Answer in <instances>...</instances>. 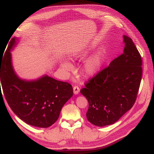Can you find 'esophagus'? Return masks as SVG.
<instances>
[{
  "instance_id": "34e87169",
  "label": "esophagus",
  "mask_w": 154,
  "mask_h": 154,
  "mask_svg": "<svg viewBox=\"0 0 154 154\" xmlns=\"http://www.w3.org/2000/svg\"><path fill=\"white\" fill-rule=\"evenodd\" d=\"M80 91V89L77 86H73V92L75 94H77Z\"/></svg>"
}]
</instances>
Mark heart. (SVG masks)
Here are the masks:
<instances>
[{
  "label": "heart",
  "instance_id": "obj_1",
  "mask_svg": "<svg viewBox=\"0 0 154 154\" xmlns=\"http://www.w3.org/2000/svg\"><path fill=\"white\" fill-rule=\"evenodd\" d=\"M101 64V58L100 55L96 54L90 58L89 60L86 62L84 66V72L88 76H92L95 75L97 71L99 70ZM62 68L67 71L72 69V66L68 61H64L61 63Z\"/></svg>",
  "mask_w": 154,
  "mask_h": 154
}]
</instances>
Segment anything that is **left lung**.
<instances>
[{
  "label": "left lung",
  "instance_id": "left-lung-1",
  "mask_svg": "<svg viewBox=\"0 0 154 154\" xmlns=\"http://www.w3.org/2000/svg\"><path fill=\"white\" fill-rule=\"evenodd\" d=\"M120 56L85 83L81 93L88 101L86 118L92 124L115 123L135 104L142 79V58L131 39L123 36Z\"/></svg>",
  "mask_w": 154,
  "mask_h": 154
}]
</instances>
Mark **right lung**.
Masks as SVG:
<instances>
[{"mask_svg": "<svg viewBox=\"0 0 154 154\" xmlns=\"http://www.w3.org/2000/svg\"><path fill=\"white\" fill-rule=\"evenodd\" d=\"M15 44L13 38L0 59L4 95L11 109L23 121L35 127L48 128L58 120L63 105L73 96L72 86L47 75L34 81L18 78L11 62L10 50Z\"/></svg>", "mask_w": 154, "mask_h": 154, "instance_id": "add662e5", "label": "right lung"}]
</instances>
